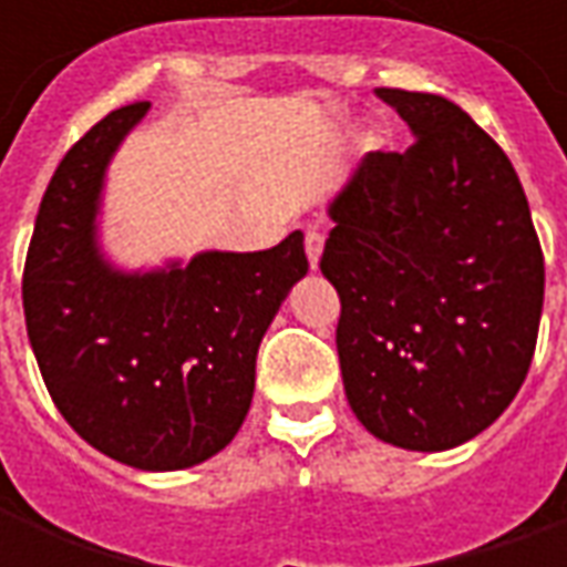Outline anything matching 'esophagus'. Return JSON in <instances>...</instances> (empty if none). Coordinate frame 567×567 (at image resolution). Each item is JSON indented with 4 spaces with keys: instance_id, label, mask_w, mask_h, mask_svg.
<instances>
[{
    "instance_id": "esophagus-1",
    "label": "esophagus",
    "mask_w": 567,
    "mask_h": 567,
    "mask_svg": "<svg viewBox=\"0 0 567 567\" xmlns=\"http://www.w3.org/2000/svg\"><path fill=\"white\" fill-rule=\"evenodd\" d=\"M303 246H307L309 267L316 270V267H319L321 248H324V234H321L319 227H309V230H307V239H303Z\"/></svg>"
}]
</instances>
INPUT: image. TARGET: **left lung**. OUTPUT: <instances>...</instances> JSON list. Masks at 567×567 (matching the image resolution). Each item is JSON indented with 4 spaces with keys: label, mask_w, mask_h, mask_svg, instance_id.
Instances as JSON below:
<instances>
[{
    "label": "left lung",
    "mask_w": 567,
    "mask_h": 567,
    "mask_svg": "<svg viewBox=\"0 0 567 567\" xmlns=\"http://www.w3.org/2000/svg\"><path fill=\"white\" fill-rule=\"evenodd\" d=\"M416 142L370 151L331 203L349 406L373 437L443 452L486 431L532 368L544 255L519 175L474 117L377 87Z\"/></svg>",
    "instance_id": "obj_1"
}]
</instances>
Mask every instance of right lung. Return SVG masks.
Listing matches in <instances>:
<instances>
[{
	"instance_id": "right-lung-1",
	"label": "right lung",
	"mask_w": 567,
	"mask_h": 567,
	"mask_svg": "<svg viewBox=\"0 0 567 567\" xmlns=\"http://www.w3.org/2000/svg\"><path fill=\"white\" fill-rule=\"evenodd\" d=\"M151 103L115 109L56 166L35 215L23 316L56 410L109 458L182 471L221 452L255 394L258 346L309 270L303 234L124 272L100 251L105 169Z\"/></svg>"
}]
</instances>
